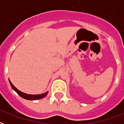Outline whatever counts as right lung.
I'll list each match as a JSON object with an SVG mask.
<instances>
[{"label": "right lung", "mask_w": 124, "mask_h": 124, "mask_svg": "<svg viewBox=\"0 0 124 124\" xmlns=\"http://www.w3.org/2000/svg\"><path fill=\"white\" fill-rule=\"evenodd\" d=\"M9 81L11 86V87L13 88V89L15 91H16V92L17 93V94H18L19 96H20L22 98H24V99H26V100H39V99H41V98L45 97V96L47 94V93H48V92H46L41 94H26V93H22L21 92V91H20L18 90V89H17L12 84V83L9 80Z\"/></svg>", "instance_id": "right-lung-1"}]
</instances>
